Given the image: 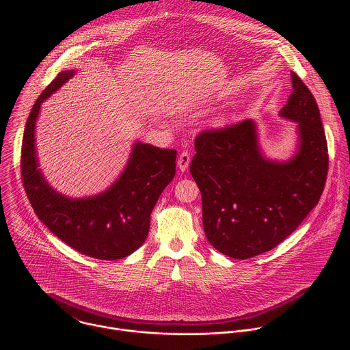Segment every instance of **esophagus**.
<instances>
[{"label":"esophagus","instance_id":"esophagus-1","mask_svg":"<svg viewBox=\"0 0 350 350\" xmlns=\"http://www.w3.org/2000/svg\"><path fill=\"white\" fill-rule=\"evenodd\" d=\"M189 162H191V157L188 152H183L180 157H178V161H177V166L181 172H187L188 170V166H189Z\"/></svg>","mask_w":350,"mask_h":350}]
</instances>
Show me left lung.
<instances>
[{
	"label": "left lung",
	"instance_id": "1",
	"mask_svg": "<svg viewBox=\"0 0 350 350\" xmlns=\"http://www.w3.org/2000/svg\"><path fill=\"white\" fill-rule=\"evenodd\" d=\"M293 91L280 118L295 123L296 146L285 161L269 158L258 124L247 119L195 139L189 166L202 195L208 241L223 255L249 259L271 251L319 204L328 172V149L316 99L291 75Z\"/></svg>",
	"mask_w": 350,
	"mask_h": 350
}]
</instances>
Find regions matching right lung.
<instances>
[{"label":"right lung","mask_w":350,"mask_h":350,"mask_svg":"<svg viewBox=\"0 0 350 350\" xmlns=\"http://www.w3.org/2000/svg\"><path fill=\"white\" fill-rule=\"evenodd\" d=\"M64 70L37 98L27 118L22 142V178L38 219L75 251L101 260H116L145 242L151 213L162 191L176 174V149L134 141L119 177L103 192L72 198L44 177L36 148V122L41 105L76 75Z\"/></svg>","instance_id":"obj_1"}]
</instances>
